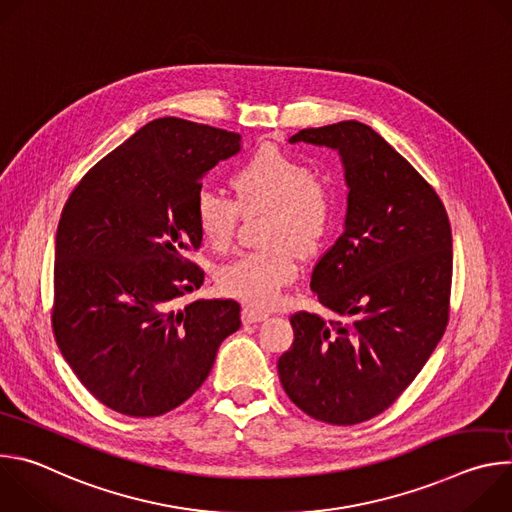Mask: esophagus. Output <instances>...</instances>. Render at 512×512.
Wrapping results in <instances>:
<instances>
[{
  "mask_svg": "<svg viewBox=\"0 0 512 512\" xmlns=\"http://www.w3.org/2000/svg\"><path fill=\"white\" fill-rule=\"evenodd\" d=\"M241 318L245 324H255V322H263L269 318L267 312L263 310H257V308H251V306H245L243 312H241Z\"/></svg>",
  "mask_w": 512,
  "mask_h": 512,
  "instance_id": "34e87169",
  "label": "esophagus"
}]
</instances>
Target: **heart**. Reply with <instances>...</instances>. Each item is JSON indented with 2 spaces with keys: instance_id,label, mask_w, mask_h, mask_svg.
Listing matches in <instances>:
<instances>
[{
  "instance_id": "1",
  "label": "heart",
  "mask_w": 512,
  "mask_h": 512,
  "mask_svg": "<svg viewBox=\"0 0 512 512\" xmlns=\"http://www.w3.org/2000/svg\"><path fill=\"white\" fill-rule=\"evenodd\" d=\"M229 184L235 200L210 190L196 196V225L212 251L227 253L235 245L241 212L249 216L267 210V247L225 265L216 281L223 294L269 308L298 277V251L312 255L328 239L338 212V190L332 180L312 172L308 162L269 143L235 168Z\"/></svg>"
}]
</instances>
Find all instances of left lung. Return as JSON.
Masks as SVG:
<instances>
[{"label":"left lung","mask_w":512,"mask_h":512,"mask_svg":"<svg viewBox=\"0 0 512 512\" xmlns=\"http://www.w3.org/2000/svg\"><path fill=\"white\" fill-rule=\"evenodd\" d=\"M340 152L344 233L310 287L330 318L296 312L277 360L287 397L310 417L356 425L413 383L450 320L452 229L427 180L369 125L340 121L289 137Z\"/></svg>","instance_id":"1"}]
</instances>
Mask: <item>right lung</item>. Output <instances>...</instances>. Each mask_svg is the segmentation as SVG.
Listing matches in <instances>:
<instances>
[{
    "label": "right lung",
    "instance_id": "add662e5",
    "mask_svg": "<svg viewBox=\"0 0 512 512\" xmlns=\"http://www.w3.org/2000/svg\"><path fill=\"white\" fill-rule=\"evenodd\" d=\"M241 150V135L162 117L135 131L70 192L56 231L54 340L72 373L109 409L158 417L206 381L239 330L235 300H178L204 283L202 176Z\"/></svg>",
    "mask_w": 512,
    "mask_h": 512
}]
</instances>
